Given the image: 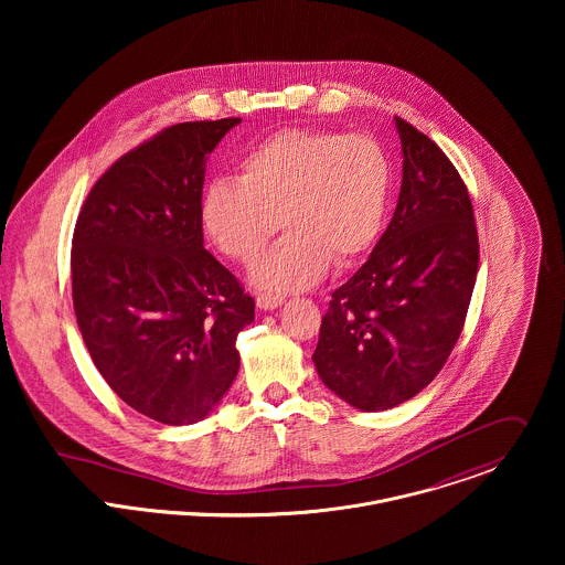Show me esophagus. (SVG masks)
Here are the masks:
<instances>
[{
  "label": "esophagus",
  "mask_w": 565,
  "mask_h": 565,
  "mask_svg": "<svg viewBox=\"0 0 565 565\" xmlns=\"http://www.w3.org/2000/svg\"><path fill=\"white\" fill-rule=\"evenodd\" d=\"M282 305V298L280 296H274V294H258L256 296V307L260 311H274Z\"/></svg>",
  "instance_id": "esophagus-1"
}]
</instances>
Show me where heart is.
<instances>
[{
    "label": "heart",
    "mask_w": 565,
    "mask_h": 565,
    "mask_svg": "<svg viewBox=\"0 0 565 565\" xmlns=\"http://www.w3.org/2000/svg\"><path fill=\"white\" fill-rule=\"evenodd\" d=\"M392 164L372 135L282 130L247 152L242 180L215 178L200 215L211 242L252 263L278 228L289 233L252 269L267 291H300L322 280L330 258L348 265L383 231Z\"/></svg>",
    "instance_id": "obj_1"
}]
</instances>
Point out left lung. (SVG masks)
I'll return each instance as SVG.
<instances>
[{
	"mask_svg": "<svg viewBox=\"0 0 565 565\" xmlns=\"http://www.w3.org/2000/svg\"><path fill=\"white\" fill-rule=\"evenodd\" d=\"M403 186L361 269L328 305L313 354L328 390L361 411L419 394L448 361L468 316L479 233L466 182L441 148L396 117Z\"/></svg>",
	"mask_w": 565,
	"mask_h": 565,
	"instance_id": "1",
	"label": "left lung"
}]
</instances>
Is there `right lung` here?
I'll use <instances>...</instances> for the list:
<instances>
[{
  "label": "right lung",
  "instance_id": "right-lung-1",
  "mask_svg": "<svg viewBox=\"0 0 565 565\" xmlns=\"http://www.w3.org/2000/svg\"><path fill=\"white\" fill-rule=\"evenodd\" d=\"M242 119L175 124L113 162L82 204L72 296L84 345L110 390L141 415L193 424L239 372L237 334L254 298L209 252V154Z\"/></svg>",
  "mask_w": 565,
  "mask_h": 565
}]
</instances>
